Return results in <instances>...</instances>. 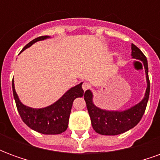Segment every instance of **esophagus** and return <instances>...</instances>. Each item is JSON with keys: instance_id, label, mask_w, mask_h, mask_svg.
I'll use <instances>...</instances> for the list:
<instances>
[{"instance_id": "obj_1", "label": "esophagus", "mask_w": 160, "mask_h": 160, "mask_svg": "<svg viewBox=\"0 0 160 160\" xmlns=\"http://www.w3.org/2000/svg\"><path fill=\"white\" fill-rule=\"evenodd\" d=\"M90 87H91L90 85H89L88 83H87V82H85V83L82 85V88H83L84 91H87L88 90V89H90Z\"/></svg>"}]
</instances>
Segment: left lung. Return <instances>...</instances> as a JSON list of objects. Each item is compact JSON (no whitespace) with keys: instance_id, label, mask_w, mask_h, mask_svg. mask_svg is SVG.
I'll return each mask as SVG.
<instances>
[{"instance_id":"8db88e82","label":"left lung","mask_w":160,"mask_h":160,"mask_svg":"<svg viewBox=\"0 0 160 160\" xmlns=\"http://www.w3.org/2000/svg\"><path fill=\"white\" fill-rule=\"evenodd\" d=\"M132 59L140 60L143 62L147 80V89L143 98L138 104L123 111H111L101 109L93 103V93L87 90L84 99L87 104V111L90 116L92 128L98 134L104 135H117L135 127L141 121L148 104L150 93V82L148 78V65L147 57L141 49L134 44H131Z\"/></svg>"}]
</instances>
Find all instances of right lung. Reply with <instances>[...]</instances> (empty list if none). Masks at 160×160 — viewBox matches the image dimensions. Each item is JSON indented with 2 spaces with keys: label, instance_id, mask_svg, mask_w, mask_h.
<instances>
[{
  "label": "right lung",
  "instance_id": "obj_1",
  "mask_svg": "<svg viewBox=\"0 0 160 160\" xmlns=\"http://www.w3.org/2000/svg\"><path fill=\"white\" fill-rule=\"evenodd\" d=\"M50 38L49 36H42L26 44L21 52L29 48L33 43ZM20 52V53H21ZM82 84H78L67 91L58 100L43 108H32L24 104L19 99L15 91L14 80L12 81V93L23 122L33 130L43 134H58L68 128L70 112L73 100L76 98H81L84 95Z\"/></svg>",
  "mask_w": 160,
  "mask_h": 160
}]
</instances>
